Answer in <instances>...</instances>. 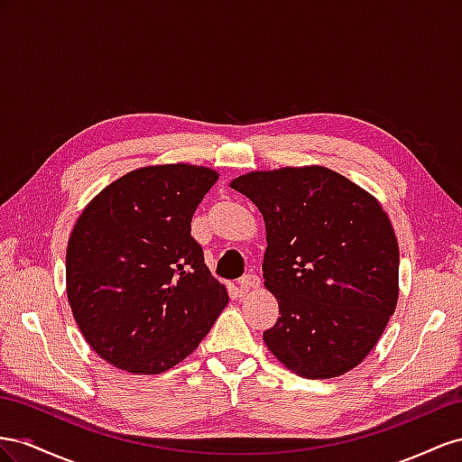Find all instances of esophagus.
<instances>
[{
    "label": "esophagus",
    "mask_w": 462,
    "mask_h": 462,
    "mask_svg": "<svg viewBox=\"0 0 462 462\" xmlns=\"http://www.w3.org/2000/svg\"><path fill=\"white\" fill-rule=\"evenodd\" d=\"M259 276L255 274V273H247V274H244L242 279L238 281V284L244 288V290H249V288H257L259 286Z\"/></svg>",
    "instance_id": "obj_1"
}]
</instances>
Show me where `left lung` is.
<instances>
[{"label":"left lung","mask_w":462,"mask_h":462,"mask_svg":"<svg viewBox=\"0 0 462 462\" xmlns=\"http://www.w3.org/2000/svg\"><path fill=\"white\" fill-rule=\"evenodd\" d=\"M265 220L263 276L281 318L263 333L288 370L337 377L383 335L399 298V244L370 193L323 166L236 178Z\"/></svg>","instance_id":"1"}]
</instances>
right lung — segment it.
I'll use <instances>...</instances> for the list:
<instances>
[{"instance_id":"add662e5","label":"right lung","mask_w":462,"mask_h":462,"mask_svg":"<svg viewBox=\"0 0 462 462\" xmlns=\"http://www.w3.org/2000/svg\"><path fill=\"white\" fill-rule=\"evenodd\" d=\"M215 170L164 164L104 188L79 217L65 257L73 318L100 358L162 374L199 346L228 294L193 240Z\"/></svg>"}]
</instances>
